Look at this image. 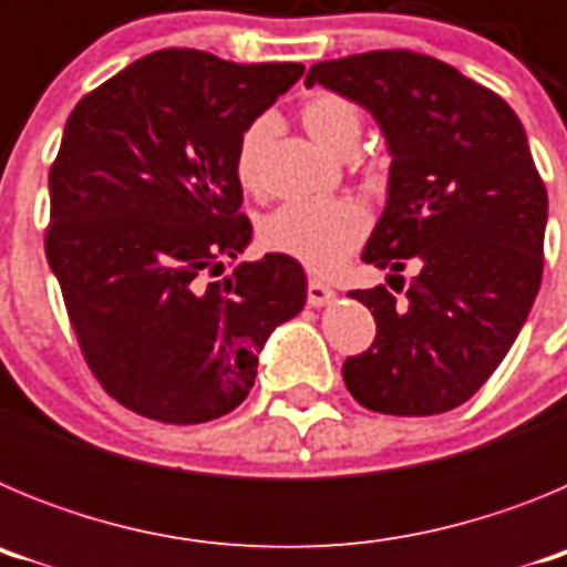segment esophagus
Wrapping results in <instances>:
<instances>
[{
  "instance_id": "obj_1",
  "label": "esophagus",
  "mask_w": 567,
  "mask_h": 567,
  "mask_svg": "<svg viewBox=\"0 0 567 567\" xmlns=\"http://www.w3.org/2000/svg\"><path fill=\"white\" fill-rule=\"evenodd\" d=\"M334 300V289L327 287L323 280L318 278H309L307 284V303L309 307H327V303H332Z\"/></svg>"
}]
</instances>
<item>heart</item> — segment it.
I'll return each instance as SVG.
<instances>
[{
	"mask_svg": "<svg viewBox=\"0 0 567 567\" xmlns=\"http://www.w3.org/2000/svg\"><path fill=\"white\" fill-rule=\"evenodd\" d=\"M303 127L315 142L334 155H349L358 150L363 135V113L343 93L318 90L300 107ZM275 122L258 115L249 122L235 144V178L244 189H258L264 178V153L272 142ZM369 233V215L354 202H289L269 215L260 238L269 249L300 260L315 272H329L343 264Z\"/></svg>",
	"mask_w": 567,
	"mask_h": 567,
	"instance_id": "heart-1",
	"label": "heart"
}]
</instances>
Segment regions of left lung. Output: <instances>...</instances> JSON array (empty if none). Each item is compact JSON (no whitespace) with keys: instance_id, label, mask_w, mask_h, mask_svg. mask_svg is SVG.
Masks as SVG:
<instances>
[{"instance_id":"1","label":"left lung","mask_w":567,"mask_h":567,"mask_svg":"<svg viewBox=\"0 0 567 567\" xmlns=\"http://www.w3.org/2000/svg\"><path fill=\"white\" fill-rule=\"evenodd\" d=\"M315 82L369 110L392 153L363 260L389 269L395 292H349L378 334L346 358V389L380 414L452 412L503 363L543 280L548 193L523 122L494 90L412 50L318 62ZM409 266L412 281L399 275Z\"/></svg>"}]
</instances>
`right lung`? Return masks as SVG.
I'll return each mask as SVG.
<instances>
[{
  "label": "right lung",
  "mask_w": 567,
  "mask_h": 567,
  "mask_svg": "<svg viewBox=\"0 0 567 567\" xmlns=\"http://www.w3.org/2000/svg\"><path fill=\"white\" fill-rule=\"evenodd\" d=\"M303 64L155 50L73 107L50 167L48 264L90 372L130 412L193 425L244 403L258 354L307 303L289 255L252 238L235 144Z\"/></svg>",
  "instance_id": "right-lung-1"
}]
</instances>
